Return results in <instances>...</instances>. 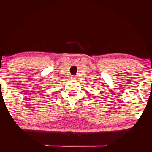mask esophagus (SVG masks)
Returning a JSON list of instances; mask_svg holds the SVG:
<instances>
[{"label":"esophagus","mask_w":152,"mask_h":152,"mask_svg":"<svg viewBox=\"0 0 152 152\" xmlns=\"http://www.w3.org/2000/svg\"><path fill=\"white\" fill-rule=\"evenodd\" d=\"M71 78H72V79H73V80H75V79H77V77H76L75 75H72V76L71 77Z\"/></svg>","instance_id":"1"}]
</instances>
